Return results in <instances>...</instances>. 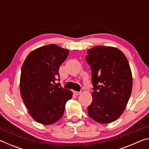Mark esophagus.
Wrapping results in <instances>:
<instances>
[{"label": "esophagus", "instance_id": "1", "mask_svg": "<svg viewBox=\"0 0 149 149\" xmlns=\"http://www.w3.org/2000/svg\"><path fill=\"white\" fill-rule=\"evenodd\" d=\"M74 93L75 95H79L81 94V92H78V91H74Z\"/></svg>", "mask_w": 149, "mask_h": 149}]
</instances>
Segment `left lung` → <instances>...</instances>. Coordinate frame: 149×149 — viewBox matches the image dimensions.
Returning <instances> with one entry per match:
<instances>
[{
  "mask_svg": "<svg viewBox=\"0 0 149 149\" xmlns=\"http://www.w3.org/2000/svg\"><path fill=\"white\" fill-rule=\"evenodd\" d=\"M94 91L88 115L100 123L114 122L122 114L132 94L133 78L125 54L117 48L97 46L87 50Z\"/></svg>",
  "mask_w": 149,
  "mask_h": 149,
  "instance_id": "obj_1",
  "label": "left lung"
}]
</instances>
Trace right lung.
<instances>
[{
  "label": "right lung",
  "instance_id": "add662e5",
  "mask_svg": "<svg viewBox=\"0 0 149 149\" xmlns=\"http://www.w3.org/2000/svg\"><path fill=\"white\" fill-rule=\"evenodd\" d=\"M68 54V50L47 45L30 52L22 65L20 95L31 116L41 124L58 121L66 102L72 98L71 91L55 83L59 77L60 65Z\"/></svg>",
  "mask_w": 149,
  "mask_h": 149
}]
</instances>
